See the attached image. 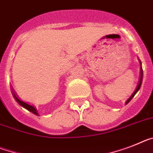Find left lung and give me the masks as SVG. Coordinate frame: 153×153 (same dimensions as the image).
I'll return each mask as SVG.
<instances>
[{"label": "left lung", "mask_w": 153, "mask_h": 153, "mask_svg": "<svg viewBox=\"0 0 153 153\" xmlns=\"http://www.w3.org/2000/svg\"><path fill=\"white\" fill-rule=\"evenodd\" d=\"M140 64H141V68H140V78H139V81H138V85H137V87H136L135 90L134 91V92L132 93L131 96H130V98L128 99V100L126 101V104L127 103H128V102H130V100H131L133 97L134 96V95L137 93V92H138V90L140 89V87H141V85H142V77H143V71H142V63H141V61H140Z\"/></svg>", "instance_id": "8db88e82"}]
</instances>
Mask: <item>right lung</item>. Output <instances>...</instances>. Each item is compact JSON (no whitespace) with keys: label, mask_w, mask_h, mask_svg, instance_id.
Here are the masks:
<instances>
[{"label":"right lung","mask_w":153,"mask_h":153,"mask_svg":"<svg viewBox=\"0 0 153 153\" xmlns=\"http://www.w3.org/2000/svg\"><path fill=\"white\" fill-rule=\"evenodd\" d=\"M12 95H13L14 98H15V100H16V102H17L20 105V106H22V107L25 108L26 110H28L29 111H30V112L33 113V114H36V115H39V114H38V113H37V111H36V109L34 106H33L32 105L28 104V103H26V102H23V101L20 100L18 98L17 96H16V95L14 93V92H12Z\"/></svg>","instance_id":"1"}]
</instances>
